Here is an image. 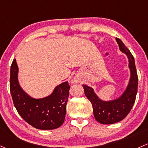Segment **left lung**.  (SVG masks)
<instances>
[{"label":"left lung","mask_w":148,"mask_h":148,"mask_svg":"<svg viewBox=\"0 0 148 148\" xmlns=\"http://www.w3.org/2000/svg\"><path fill=\"white\" fill-rule=\"evenodd\" d=\"M116 41L120 50L128 56L129 66L131 70L130 84L122 96L113 101H102L95 94L92 88L84 84L82 85L86 97L92 105L95 119L103 124H114L124 119L131 111L137 92L138 77L134 57L119 38H116Z\"/></svg>","instance_id":"left-lung-1"}]
</instances>
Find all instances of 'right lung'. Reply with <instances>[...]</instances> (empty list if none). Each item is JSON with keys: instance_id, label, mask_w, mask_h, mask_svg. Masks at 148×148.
I'll list each match as a JSON object with an SVG mask.
<instances>
[{"instance_id": "obj_1", "label": "right lung", "mask_w": 148, "mask_h": 148, "mask_svg": "<svg viewBox=\"0 0 148 148\" xmlns=\"http://www.w3.org/2000/svg\"><path fill=\"white\" fill-rule=\"evenodd\" d=\"M18 66L16 59L11 66L10 91L13 103L21 118L39 130H54L61 127L65 119L70 86L64 82L56 87L51 95L33 99L19 87L17 79Z\"/></svg>"}]
</instances>
